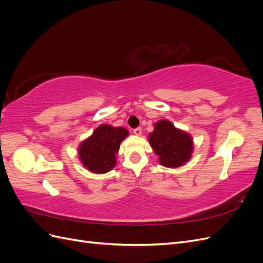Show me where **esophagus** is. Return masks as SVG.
I'll return each mask as SVG.
<instances>
[{
    "instance_id": "1",
    "label": "esophagus",
    "mask_w": 263,
    "mask_h": 263,
    "mask_svg": "<svg viewBox=\"0 0 263 263\" xmlns=\"http://www.w3.org/2000/svg\"><path fill=\"white\" fill-rule=\"evenodd\" d=\"M134 134L137 135V136H140V135H141V128H140V127H137V128H135L134 129Z\"/></svg>"
}]
</instances>
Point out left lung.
<instances>
[{"label": "left lung", "instance_id": "obj_1", "mask_svg": "<svg viewBox=\"0 0 263 263\" xmlns=\"http://www.w3.org/2000/svg\"><path fill=\"white\" fill-rule=\"evenodd\" d=\"M149 144L159 156V161L168 168L184 164L193 151V141L189 134L177 129L169 121H160L150 134Z\"/></svg>", "mask_w": 263, "mask_h": 263}]
</instances>
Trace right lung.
Here are the masks:
<instances>
[{
	"instance_id": "right-lung-1",
	"label": "right lung",
	"mask_w": 263,
	"mask_h": 263,
	"mask_svg": "<svg viewBox=\"0 0 263 263\" xmlns=\"http://www.w3.org/2000/svg\"><path fill=\"white\" fill-rule=\"evenodd\" d=\"M128 132L122 127L101 125L79 147V156L85 168L94 173H105L116 164L115 155Z\"/></svg>"
}]
</instances>
